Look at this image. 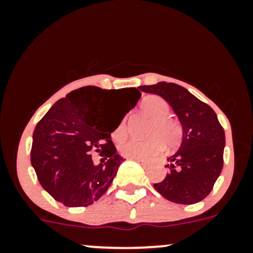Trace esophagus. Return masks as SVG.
Wrapping results in <instances>:
<instances>
[{
  "instance_id": "1",
  "label": "esophagus",
  "mask_w": 253,
  "mask_h": 253,
  "mask_svg": "<svg viewBox=\"0 0 253 253\" xmlns=\"http://www.w3.org/2000/svg\"><path fill=\"white\" fill-rule=\"evenodd\" d=\"M134 161L138 162V163H140L141 165H144V167H146V165H149V162L143 161V159H134Z\"/></svg>"
}]
</instances>
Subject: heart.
Segmentation results:
<instances>
[{
    "mask_svg": "<svg viewBox=\"0 0 253 253\" xmlns=\"http://www.w3.org/2000/svg\"><path fill=\"white\" fill-rule=\"evenodd\" d=\"M140 109L146 117L152 120L147 135L151 138L146 140L129 139L119 146L120 153L127 158L149 159L159 155L164 150V144L170 149L177 147L183 139V128L181 124L170 118V104L163 97L151 95L145 97L140 103ZM127 135V118L118 124L113 132L115 140H123Z\"/></svg>",
    "mask_w": 253,
    "mask_h": 253,
    "instance_id": "heart-1",
    "label": "heart"
}]
</instances>
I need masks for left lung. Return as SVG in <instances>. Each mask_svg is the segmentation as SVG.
Listing matches in <instances>:
<instances>
[{
	"label": "left lung",
	"instance_id": "obj_1",
	"mask_svg": "<svg viewBox=\"0 0 253 253\" xmlns=\"http://www.w3.org/2000/svg\"><path fill=\"white\" fill-rule=\"evenodd\" d=\"M144 92L163 97L183 128L179 149L168 158L169 173L153 187L162 196L179 205H193L210 195L223 167L225 132L207 103L175 83L141 85Z\"/></svg>",
	"mask_w": 253,
	"mask_h": 253
}]
</instances>
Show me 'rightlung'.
I'll use <instances>...</instances> for the list:
<instances>
[{
	"mask_svg": "<svg viewBox=\"0 0 253 253\" xmlns=\"http://www.w3.org/2000/svg\"><path fill=\"white\" fill-rule=\"evenodd\" d=\"M133 102L109 126L107 104L114 90L83 86L57 101L33 132L31 163L42 187L66 207H86L106 193L125 159L117 153L110 133L141 96L126 88ZM94 152L103 157L95 165Z\"/></svg>",
	"mask_w": 253,
	"mask_h": 253,
	"instance_id": "right-lung-1",
	"label": "right lung"
}]
</instances>
